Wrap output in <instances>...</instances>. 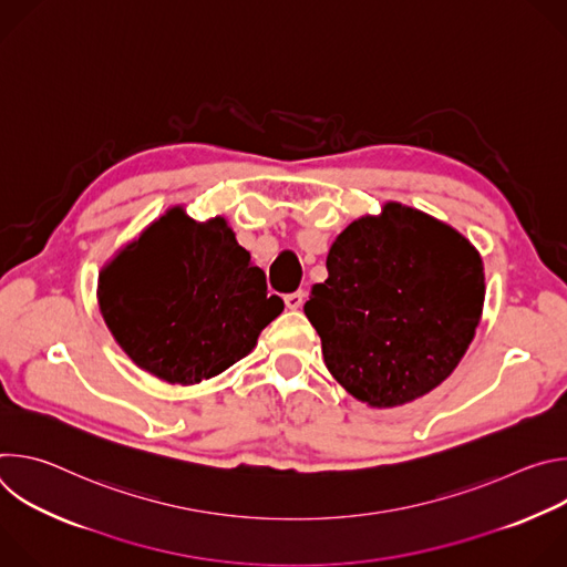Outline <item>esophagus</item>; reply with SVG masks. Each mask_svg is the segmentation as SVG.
Returning a JSON list of instances; mask_svg holds the SVG:
<instances>
[{
  "mask_svg": "<svg viewBox=\"0 0 567 567\" xmlns=\"http://www.w3.org/2000/svg\"><path fill=\"white\" fill-rule=\"evenodd\" d=\"M302 302H305V291H293V293H287V296H285L287 309H300Z\"/></svg>",
  "mask_w": 567,
  "mask_h": 567,
  "instance_id": "1",
  "label": "esophagus"
}]
</instances>
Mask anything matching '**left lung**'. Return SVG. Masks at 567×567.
Returning <instances> with one entry per match:
<instances>
[{
    "instance_id": "1",
    "label": "left lung",
    "mask_w": 567,
    "mask_h": 567,
    "mask_svg": "<svg viewBox=\"0 0 567 567\" xmlns=\"http://www.w3.org/2000/svg\"><path fill=\"white\" fill-rule=\"evenodd\" d=\"M326 265L305 313L354 399L394 409L451 377L484 305L482 258L460 230L385 202L337 235Z\"/></svg>"
}]
</instances>
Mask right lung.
Masks as SVG:
<instances>
[{"instance_id":"obj_1","label":"right lung","mask_w":567,"mask_h":567,"mask_svg":"<svg viewBox=\"0 0 567 567\" xmlns=\"http://www.w3.org/2000/svg\"><path fill=\"white\" fill-rule=\"evenodd\" d=\"M99 307L141 370L195 385L245 359L285 302L221 215L173 206L103 267Z\"/></svg>"}]
</instances>
